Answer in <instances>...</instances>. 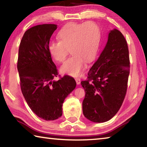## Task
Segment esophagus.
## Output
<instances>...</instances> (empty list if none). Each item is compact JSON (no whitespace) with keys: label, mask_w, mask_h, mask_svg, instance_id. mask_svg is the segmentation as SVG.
Returning a JSON list of instances; mask_svg holds the SVG:
<instances>
[{"label":"esophagus","mask_w":147,"mask_h":147,"mask_svg":"<svg viewBox=\"0 0 147 147\" xmlns=\"http://www.w3.org/2000/svg\"><path fill=\"white\" fill-rule=\"evenodd\" d=\"M75 80L76 82V84H78V85L80 84V78H78V77H76V78H75Z\"/></svg>","instance_id":"34e87169"}]
</instances>
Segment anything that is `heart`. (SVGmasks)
I'll use <instances>...</instances> for the list:
<instances>
[{
    "label": "heart",
    "mask_w": 147,
    "mask_h": 147,
    "mask_svg": "<svg viewBox=\"0 0 147 147\" xmlns=\"http://www.w3.org/2000/svg\"><path fill=\"white\" fill-rule=\"evenodd\" d=\"M59 41H51L49 51L58 62H63L70 50L73 54L63 64L61 73L76 76L81 74L86 61L93 60L97 53L100 38V29L96 23H69L62 28L58 34Z\"/></svg>",
    "instance_id": "heart-1"
}]
</instances>
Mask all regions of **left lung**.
<instances>
[{
	"mask_svg": "<svg viewBox=\"0 0 147 147\" xmlns=\"http://www.w3.org/2000/svg\"><path fill=\"white\" fill-rule=\"evenodd\" d=\"M130 58L127 42L120 31L109 32L108 42L97 60L82 81L85 90L84 115L94 123H104L115 116L127 91Z\"/></svg>",
	"mask_w": 147,
	"mask_h": 147,
	"instance_id": "left-lung-1",
	"label": "left lung"
}]
</instances>
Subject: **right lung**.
<instances>
[{"label": "right lung", "mask_w": 147, "mask_h": 147, "mask_svg": "<svg viewBox=\"0 0 147 147\" xmlns=\"http://www.w3.org/2000/svg\"><path fill=\"white\" fill-rule=\"evenodd\" d=\"M56 24H44L24 32L20 43L17 70L24 98L32 111L39 117L54 121L62 115V106L76 83L70 76L58 81V74L49 51L50 39Z\"/></svg>", "instance_id": "obj_1"}]
</instances>
